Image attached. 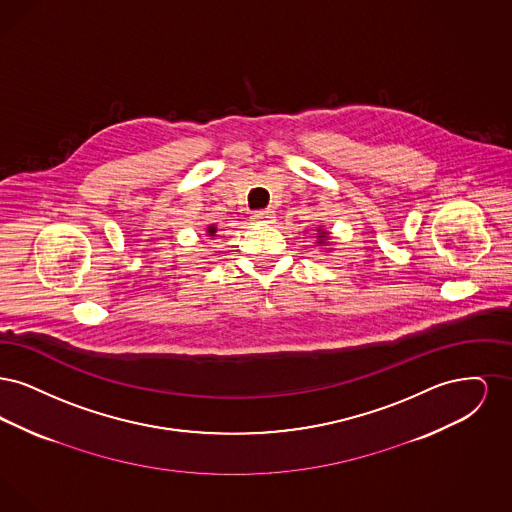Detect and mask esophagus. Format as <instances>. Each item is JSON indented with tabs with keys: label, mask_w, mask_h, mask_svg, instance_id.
I'll return each mask as SVG.
<instances>
[{
	"label": "esophagus",
	"mask_w": 512,
	"mask_h": 512,
	"mask_svg": "<svg viewBox=\"0 0 512 512\" xmlns=\"http://www.w3.org/2000/svg\"><path fill=\"white\" fill-rule=\"evenodd\" d=\"M251 219L257 220V222H270V220L274 219V211H270V209L255 211V213L251 215Z\"/></svg>",
	"instance_id": "1"
}]
</instances>
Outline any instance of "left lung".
I'll use <instances>...</instances> for the list:
<instances>
[{"instance_id": "8db88e82", "label": "left lung", "mask_w": 512, "mask_h": 512, "mask_svg": "<svg viewBox=\"0 0 512 512\" xmlns=\"http://www.w3.org/2000/svg\"><path fill=\"white\" fill-rule=\"evenodd\" d=\"M318 238H320V242H318V244H324V240H326V232H320V236H318Z\"/></svg>"}]
</instances>
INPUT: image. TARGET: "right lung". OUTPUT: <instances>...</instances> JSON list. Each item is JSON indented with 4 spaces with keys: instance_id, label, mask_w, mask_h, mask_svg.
<instances>
[{
    "instance_id": "add662e5",
    "label": "right lung",
    "mask_w": 512,
    "mask_h": 512,
    "mask_svg": "<svg viewBox=\"0 0 512 512\" xmlns=\"http://www.w3.org/2000/svg\"><path fill=\"white\" fill-rule=\"evenodd\" d=\"M207 232H209V236H215V232H217V228H215V226H209V230H207Z\"/></svg>"
}]
</instances>
